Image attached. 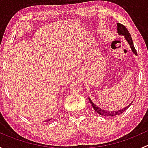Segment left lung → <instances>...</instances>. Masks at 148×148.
Segmentation results:
<instances>
[{"label":"left lung","mask_w":148,"mask_h":148,"mask_svg":"<svg viewBox=\"0 0 148 148\" xmlns=\"http://www.w3.org/2000/svg\"><path fill=\"white\" fill-rule=\"evenodd\" d=\"M117 33H118L119 35L124 36H125V39H126V41H127V43L129 44L131 49H132V52H133L135 55L138 54V53H137L136 50H135V46H134L132 37H131L130 34L129 33L128 30L127 29V28L125 27L124 25L121 24V23H117ZM89 102H90L91 104L92 105V107H93L94 110H95L97 112L99 113V114H101V115L107 116V117H114V116H117V115H119V114H121L122 113H123L124 112L126 111V110L128 109V107H129L131 105V104L132 103V102H131L130 104H128V106L124 107V108L122 109V110H117V111H109V110H104V109H101V108H99V107H98V106L95 105V104H94L93 102H92V101L89 98Z\"/></svg>","instance_id":"left-lung-1"}]
</instances>
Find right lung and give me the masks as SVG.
I'll return each mask as SVG.
<instances>
[{"label":"right lung","instance_id":"obj_1","mask_svg":"<svg viewBox=\"0 0 148 148\" xmlns=\"http://www.w3.org/2000/svg\"><path fill=\"white\" fill-rule=\"evenodd\" d=\"M51 120V119H49V120H47L46 121H45V122H49V121H50Z\"/></svg>","mask_w":148,"mask_h":148}]
</instances>
